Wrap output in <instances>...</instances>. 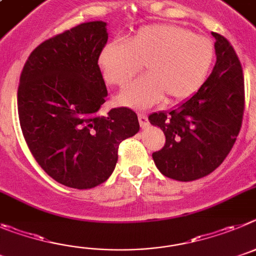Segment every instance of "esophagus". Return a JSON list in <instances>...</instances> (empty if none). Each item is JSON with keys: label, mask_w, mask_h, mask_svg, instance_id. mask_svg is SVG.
I'll return each mask as SVG.
<instances>
[{"label": "esophagus", "mask_w": 256, "mask_h": 256, "mask_svg": "<svg viewBox=\"0 0 256 256\" xmlns=\"http://www.w3.org/2000/svg\"><path fill=\"white\" fill-rule=\"evenodd\" d=\"M138 117H139L140 128H148V126H149V121H148V117H146V114H138Z\"/></svg>", "instance_id": "esophagus-1"}]
</instances>
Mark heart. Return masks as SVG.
<instances>
[{
	"label": "heart",
	"mask_w": 256,
	"mask_h": 256,
	"mask_svg": "<svg viewBox=\"0 0 256 256\" xmlns=\"http://www.w3.org/2000/svg\"><path fill=\"white\" fill-rule=\"evenodd\" d=\"M216 50L210 39L177 25L144 26L126 44L110 42L98 64L108 84L122 88L142 65L146 75L135 80L118 96L120 103L146 108L164 98L181 102L202 86L213 66Z\"/></svg>",
	"instance_id": "b5f03b06"
}]
</instances>
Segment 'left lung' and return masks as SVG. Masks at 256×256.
<instances>
[{"label": "left lung", "instance_id": "1", "mask_svg": "<svg viewBox=\"0 0 256 256\" xmlns=\"http://www.w3.org/2000/svg\"><path fill=\"white\" fill-rule=\"evenodd\" d=\"M217 62L202 88L170 114L149 116L163 130L166 144L154 152L160 174L194 181L212 172L234 146L242 124L245 86L240 60L223 36L212 33Z\"/></svg>", "mask_w": 256, "mask_h": 256}]
</instances>
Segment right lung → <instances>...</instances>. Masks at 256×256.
<instances>
[{
  "label": "right lung",
  "instance_id": "1",
  "mask_svg": "<svg viewBox=\"0 0 256 256\" xmlns=\"http://www.w3.org/2000/svg\"><path fill=\"white\" fill-rule=\"evenodd\" d=\"M106 26L82 22L40 43L25 62L18 89L20 126L33 156L48 176L79 190L111 176L120 142L140 128L126 107L98 114L108 96L98 66Z\"/></svg>",
  "mask_w": 256,
  "mask_h": 256
}]
</instances>
